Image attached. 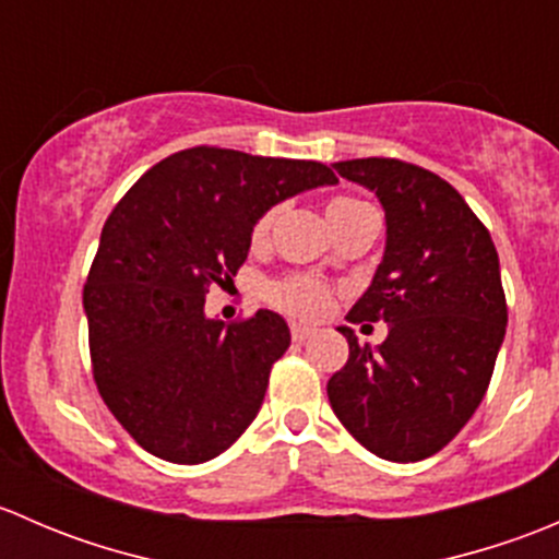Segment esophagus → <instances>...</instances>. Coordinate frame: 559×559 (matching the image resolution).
<instances>
[{
    "label": "esophagus",
    "instance_id": "34e87169",
    "mask_svg": "<svg viewBox=\"0 0 559 559\" xmlns=\"http://www.w3.org/2000/svg\"><path fill=\"white\" fill-rule=\"evenodd\" d=\"M311 335H313L311 326H306V324H292V337H295L297 343L308 341V337H311Z\"/></svg>",
    "mask_w": 559,
    "mask_h": 559
}]
</instances>
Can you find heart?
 <instances>
[{"label": "heart", "mask_w": 559, "mask_h": 559, "mask_svg": "<svg viewBox=\"0 0 559 559\" xmlns=\"http://www.w3.org/2000/svg\"><path fill=\"white\" fill-rule=\"evenodd\" d=\"M362 205L365 202L352 200V197H335V200L326 205V218H330V222H335V218L346 216V213L357 211V207H362ZM273 216H275V211H267L257 224H253V240H257V243L259 240H264V235L270 233ZM267 297L278 308H284V311L297 313V316L321 313L326 308V300H330V295H326L324 286L316 284V281H311V278H286V281H278V284H270Z\"/></svg>", "instance_id": "b5f03b06"}]
</instances>
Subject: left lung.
Returning a JSON list of instances; mask_svg holds the SVG:
<instances>
[{
	"label": "left lung",
	"instance_id": "8db88e82",
	"mask_svg": "<svg viewBox=\"0 0 559 559\" xmlns=\"http://www.w3.org/2000/svg\"><path fill=\"white\" fill-rule=\"evenodd\" d=\"M337 175L379 197L386 246L352 321H386L381 346H359L326 384L332 411L368 452L419 462L441 452L484 400L506 337L500 259L460 191L397 159H352Z\"/></svg>",
	"mask_w": 559,
	"mask_h": 559
}]
</instances>
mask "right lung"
<instances>
[{
	"label": "right lung",
	"instance_id": "add662e5",
	"mask_svg": "<svg viewBox=\"0 0 559 559\" xmlns=\"http://www.w3.org/2000/svg\"><path fill=\"white\" fill-rule=\"evenodd\" d=\"M335 183L319 162L200 145L151 167L112 207L83 311L99 394L145 452L200 465L243 436L292 335L273 311L211 319L207 286L233 281L270 207Z\"/></svg>",
	"mask_w": 559,
	"mask_h": 559
}]
</instances>
